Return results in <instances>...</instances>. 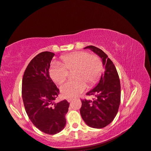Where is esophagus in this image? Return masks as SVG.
<instances>
[{
	"label": "esophagus",
	"instance_id": "1",
	"mask_svg": "<svg viewBox=\"0 0 151 151\" xmlns=\"http://www.w3.org/2000/svg\"><path fill=\"white\" fill-rule=\"evenodd\" d=\"M67 101H68V102H71V101H73V99H71V98H68V99H67Z\"/></svg>",
	"mask_w": 151,
	"mask_h": 151
}]
</instances>
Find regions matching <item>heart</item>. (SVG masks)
Segmentation results:
<instances>
[{"label":"heart","mask_w":151,"mask_h":151,"mask_svg":"<svg viewBox=\"0 0 151 151\" xmlns=\"http://www.w3.org/2000/svg\"><path fill=\"white\" fill-rule=\"evenodd\" d=\"M62 64L54 62L50 67L49 73L54 82L61 83L69 75V71L75 70V81H66L60 87L63 96L73 98L87 88V83L92 85L100 78L102 66L100 59L86 52H76L61 58Z\"/></svg>","instance_id":"1"}]
</instances>
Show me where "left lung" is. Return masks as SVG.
Returning <instances> with one entry per match:
<instances>
[{"mask_svg": "<svg viewBox=\"0 0 151 151\" xmlns=\"http://www.w3.org/2000/svg\"><path fill=\"white\" fill-rule=\"evenodd\" d=\"M84 49H89L101 58L105 71L96 87L86 93L94 96L96 99L81 100L80 114L88 127L102 128L113 122L117 114L121 100V85L116 67L107 54L93 45Z\"/></svg>", "mask_w": 151, "mask_h": 151, "instance_id": "left-lung-1", "label": "left lung"}]
</instances>
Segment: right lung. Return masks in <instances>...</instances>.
<instances>
[{"label": "right lung", "instance_id": "obj_1", "mask_svg": "<svg viewBox=\"0 0 151 151\" xmlns=\"http://www.w3.org/2000/svg\"><path fill=\"white\" fill-rule=\"evenodd\" d=\"M54 55L47 51L37 55L28 64L22 80V97L28 116L38 130L49 135L63 130L70 106L66 100L54 102L59 90L49 72Z\"/></svg>", "mask_w": 151, "mask_h": 151}]
</instances>
